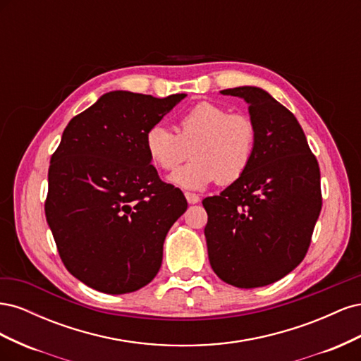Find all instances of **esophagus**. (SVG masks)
Listing matches in <instances>:
<instances>
[{"instance_id": "34e87169", "label": "esophagus", "mask_w": 361, "mask_h": 361, "mask_svg": "<svg viewBox=\"0 0 361 361\" xmlns=\"http://www.w3.org/2000/svg\"><path fill=\"white\" fill-rule=\"evenodd\" d=\"M185 199H187V202L190 204H194V203H199L200 197L197 194H192V192H185Z\"/></svg>"}]
</instances>
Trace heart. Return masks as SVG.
Instances as JSON below:
<instances>
[{
	"mask_svg": "<svg viewBox=\"0 0 361 361\" xmlns=\"http://www.w3.org/2000/svg\"><path fill=\"white\" fill-rule=\"evenodd\" d=\"M256 141V126L248 116L200 102L180 116L178 134L162 123L150 126L145 149L154 166L171 170L192 146V161L174 170L169 180L180 188L202 190L216 180L232 183L241 178L253 161Z\"/></svg>",
	"mask_w": 361,
	"mask_h": 361,
	"instance_id": "b5f03b06",
	"label": "heart"
}]
</instances>
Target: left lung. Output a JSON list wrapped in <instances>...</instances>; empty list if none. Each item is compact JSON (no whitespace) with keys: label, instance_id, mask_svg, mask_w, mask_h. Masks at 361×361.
Wrapping results in <instances>:
<instances>
[{"label":"left lung","instance_id":"obj_1","mask_svg":"<svg viewBox=\"0 0 361 361\" xmlns=\"http://www.w3.org/2000/svg\"><path fill=\"white\" fill-rule=\"evenodd\" d=\"M248 104L256 152L241 178L202 203L204 236L215 274L228 285H271L307 253L321 212V173L298 120L253 85L220 92Z\"/></svg>","mask_w":361,"mask_h":361}]
</instances>
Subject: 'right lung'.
Returning <instances> with one entry per match:
<instances>
[{
    "label": "right lung",
    "mask_w": 361,
    "mask_h": 361,
    "mask_svg": "<svg viewBox=\"0 0 361 361\" xmlns=\"http://www.w3.org/2000/svg\"><path fill=\"white\" fill-rule=\"evenodd\" d=\"M185 96L110 92L64 129L45 215L64 267L84 285L120 295L158 274L164 241L188 203L150 166L145 134Z\"/></svg>",
    "instance_id": "right-lung-1"
}]
</instances>
